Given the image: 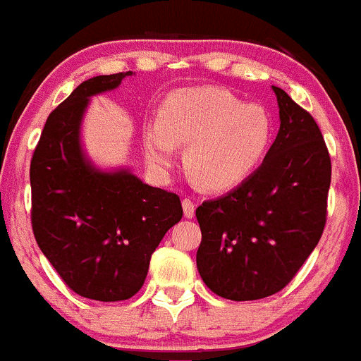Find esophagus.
Wrapping results in <instances>:
<instances>
[{"label":"esophagus","mask_w":361,"mask_h":361,"mask_svg":"<svg viewBox=\"0 0 361 361\" xmlns=\"http://www.w3.org/2000/svg\"><path fill=\"white\" fill-rule=\"evenodd\" d=\"M183 209H184V216L186 218H193L195 216V202L191 200V198H184L183 200Z\"/></svg>","instance_id":"esophagus-1"}]
</instances>
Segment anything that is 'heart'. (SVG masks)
Listing matches in <instances>:
<instances>
[{
	"label": "heart",
	"mask_w": 361,
	"mask_h": 361,
	"mask_svg": "<svg viewBox=\"0 0 361 361\" xmlns=\"http://www.w3.org/2000/svg\"><path fill=\"white\" fill-rule=\"evenodd\" d=\"M273 120L260 104H246L216 87L186 88L171 95L163 118L143 129L150 166L168 171L177 161L178 145H190L188 171L198 186L230 190L253 173L269 149Z\"/></svg>",
	"instance_id": "obj_1"
}]
</instances>
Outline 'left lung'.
<instances>
[{"label": "left lung", "instance_id": "left-lung-1", "mask_svg": "<svg viewBox=\"0 0 361 361\" xmlns=\"http://www.w3.org/2000/svg\"><path fill=\"white\" fill-rule=\"evenodd\" d=\"M280 131L262 164L225 197L197 209V267L232 301L262 300L296 276L322 235L331 159L314 116L273 87Z\"/></svg>", "mask_w": 361, "mask_h": 361}]
</instances>
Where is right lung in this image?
I'll list each match as a JSON object with an SVG mask.
<instances>
[{
    "mask_svg": "<svg viewBox=\"0 0 361 361\" xmlns=\"http://www.w3.org/2000/svg\"><path fill=\"white\" fill-rule=\"evenodd\" d=\"M131 75L83 81L51 111L30 164L33 235L65 286L95 301L129 300L150 257L183 218L178 195L143 184L127 170L99 171L85 159L80 123L88 97Z\"/></svg>",
    "mask_w": 361,
    "mask_h": 361,
    "instance_id": "right-lung-1",
    "label": "right lung"
}]
</instances>
